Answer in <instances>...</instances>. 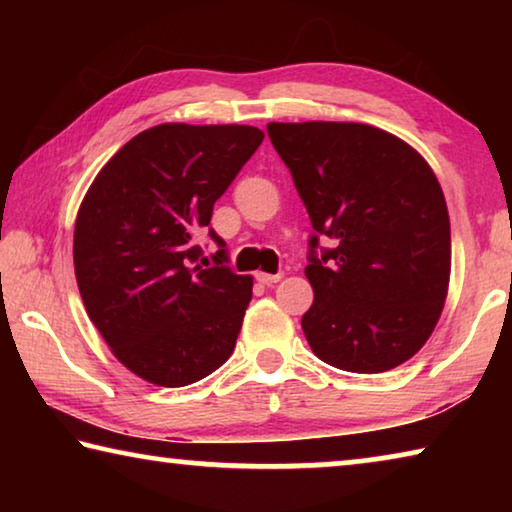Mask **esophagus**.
Returning a JSON list of instances; mask_svg holds the SVG:
<instances>
[{"instance_id":"34e87169","label":"esophagus","mask_w":512,"mask_h":512,"mask_svg":"<svg viewBox=\"0 0 512 512\" xmlns=\"http://www.w3.org/2000/svg\"><path fill=\"white\" fill-rule=\"evenodd\" d=\"M255 280L259 284H266V287H271V284L282 280V273H264V271H259V273H255Z\"/></svg>"}]
</instances>
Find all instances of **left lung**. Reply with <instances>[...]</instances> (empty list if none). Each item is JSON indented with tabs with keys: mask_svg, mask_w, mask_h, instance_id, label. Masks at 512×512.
<instances>
[{
	"mask_svg": "<svg viewBox=\"0 0 512 512\" xmlns=\"http://www.w3.org/2000/svg\"><path fill=\"white\" fill-rule=\"evenodd\" d=\"M318 235L336 241L305 275L309 348L348 372H386L418 352L443 314L452 235L443 189L427 160L393 133L352 121H271Z\"/></svg>",
	"mask_w": 512,
	"mask_h": 512,
	"instance_id": "8db88e82",
	"label": "left lung"
}]
</instances>
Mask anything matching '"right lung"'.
Listing matches in <instances>:
<instances>
[{
  "mask_svg": "<svg viewBox=\"0 0 512 512\" xmlns=\"http://www.w3.org/2000/svg\"><path fill=\"white\" fill-rule=\"evenodd\" d=\"M239 124H160L106 162L74 225V273L85 311L115 357L144 381L178 388L235 350L253 277L196 264L194 235L262 144ZM216 264L228 259L223 239Z\"/></svg>",
  "mask_w": 512,
  "mask_h": 512,
  "instance_id": "obj_1",
  "label": "right lung"
}]
</instances>
